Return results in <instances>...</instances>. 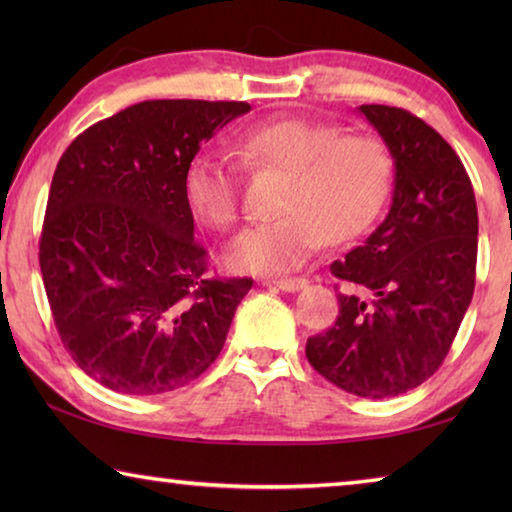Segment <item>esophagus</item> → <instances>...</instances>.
<instances>
[{
	"mask_svg": "<svg viewBox=\"0 0 512 512\" xmlns=\"http://www.w3.org/2000/svg\"><path fill=\"white\" fill-rule=\"evenodd\" d=\"M266 284H271V287H277L280 291H300L307 287V280L305 277H280V280H268Z\"/></svg>",
	"mask_w": 512,
	"mask_h": 512,
	"instance_id": "esophagus-1",
	"label": "esophagus"
}]
</instances>
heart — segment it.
Returning <instances> with one entry per match:
<instances>
[{
	"label": "heart",
	"instance_id": "1",
	"mask_svg": "<svg viewBox=\"0 0 512 512\" xmlns=\"http://www.w3.org/2000/svg\"><path fill=\"white\" fill-rule=\"evenodd\" d=\"M339 126L309 119H275L248 128L239 153L255 167L284 171L275 221L259 223L232 241L225 264L239 273L296 271L323 246L366 232L384 210L393 185V155L368 135H341ZM187 207L214 230L239 219L235 167L221 151L189 162L183 183Z\"/></svg>",
	"mask_w": 512,
	"mask_h": 512
}]
</instances>
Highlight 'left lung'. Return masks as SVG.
I'll list each match as a JSON object with an SVG mask.
<instances>
[{"instance_id":"left-lung-1","label":"left lung","mask_w":512,"mask_h":512,"mask_svg":"<svg viewBox=\"0 0 512 512\" xmlns=\"http://www.w3.org/2000/svg\"><path fill=\"white\" fill-rule=\"evenodd\" d=\"M395 164L379 228L329 266L359 293H339V318L307 341V359L334 386L368 400L402 395L445 361L472 302L479 214L461 158L420 117L359 106Z\"/></svg>"}]
</instances>
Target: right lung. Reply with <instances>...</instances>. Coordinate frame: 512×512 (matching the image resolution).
I'll use <instances>...</instances> for the list:
<instances>
[{"instance_id":"1","label":"right lung","mask_w":512,"mask_h":512,"mask_svg":"<svg viewBox=\"0 0 512 512\" xmlns=\"http://www.w3.org/2000/svg\"><path fill=\"white\" fill-rule=\"evenodd\" d=\"M244 101H142L90 126L51 180L40 271L65 350L110 391L162 395L212 366L250 277L210 280L185 171Z\"/></svg>"}]
</instances>
